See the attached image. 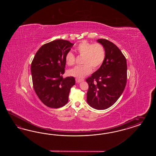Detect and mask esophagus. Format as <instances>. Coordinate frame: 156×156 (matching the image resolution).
I'll return each instance as SVG.
<instances>
[{"mask_svg": "<svg viewBox=\"0 0 156 156\" xmlns=\"http://www.w3.org/2000/svg\"><path fill=\"white\" fill-rule=\"evenodd\" d=\"M76 80L77 83H80V82L83 81L84 80L83 79H80V78H76Z\"/></svg>", "mask_w": 156, "mask_h": 156, "instance_id": "esophagus-1", "label": "esophagus"}]
</instances>
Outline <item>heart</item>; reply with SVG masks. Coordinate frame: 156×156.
<instances>
[{
	"mask_svg": "<svg viewBox=\"0 0 156 156\" xmlns=\"http://www.w3.org/2000/svg\"><path fill=\"white\" fill-rule=\"evenodd\" d=\"M80 56H83L82 66H76L68 71L69 76L82 78L91 73L92 69L97 70L104 63L106 55L105 48L101 43H92L83 41L76 48ZM67 66H73L76 63V57L73 52H68L65 57Z\"/></svg>",
	"mask_w": 156,
	"mask_h": 156,
	"instance_id": "1",
	"label": "heart"
}]
</instances>
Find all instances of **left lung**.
<instances>
[{
  "label": "left lung",
  "instance_id": "left-lung-1",
  "mask_svg": "<svg viewBox=\"0 0 156 156\" xmlns=\"http://www.w3.org/2000/svg\"><path fill=\"white\" fill-rule=\"evenodd\" d=\"M104 46L106 55L105 61L86 80L89 85L87 102L98 110L108 109L115 103L126 85V58L113 43L105 39H98Z\"/></svg>",
  "mask_w": 156,
  "mask_h": 156
}]
</instances>
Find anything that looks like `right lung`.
<instances>
[{
	"label": "right lung",
	"instance_id": "add662e5",
	"mask_svg": "<svg viewBox=\"0 0 156 156\" xmlns=\"http://www.w3.org/2000/svg\"><path fill=\"white\" fill-rule=\"evenodd\" d=\"M73 43L63 39L43 44L34 57L31 71L34 89L47 107L57 109L69 101L71 87L75 85L73 76L63 78L65 57Z\"/></svg>",
	"mask_w": 156,
	"mask_h": 156
}]
</instances>
